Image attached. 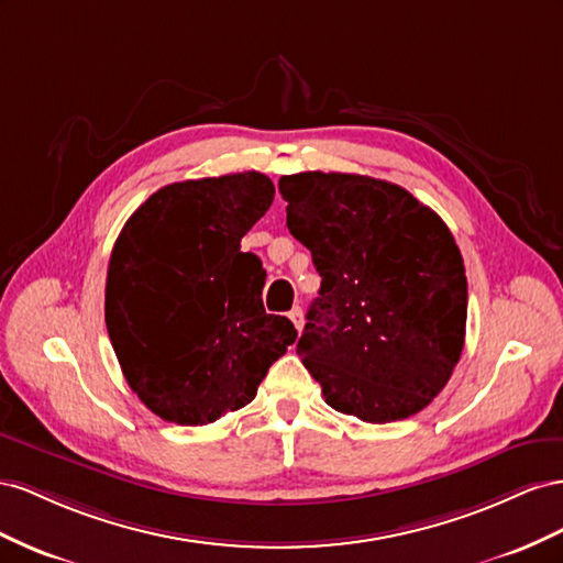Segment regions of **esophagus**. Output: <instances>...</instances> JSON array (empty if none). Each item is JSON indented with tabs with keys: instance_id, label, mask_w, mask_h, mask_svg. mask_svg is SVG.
<instances>
[{
	"instance_id": "obj_1",
	"label": "esophagus",
	"mask_w": 563,
	"mask_h": 563,
	"mask_svg": "<svg viewBox=\"0 0 563 563\" xmlns=\"http://www.w3.org/2000/svg\"><path fill=\"white\" fill-rule=\"evenodd\" d=\"M287 316H290V320H292L297 330H301V328H303V311H301V307H295V309H292L290 313H287Z\"/></svg>"
}]
</instances>
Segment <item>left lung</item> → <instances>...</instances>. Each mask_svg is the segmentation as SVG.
Here are the masks:
<instances>
[{"label":"left lung","mask_w":563,"mask_h":563,"mask_svg":"<svg viewBox=\"0 0 563 563\" xmlns=\"http://www.w3.org/2000/svg\"><path fill=\"white\" fill-rule=\"evenodd\" d=\"M278 188L287 229L323 278L297 353L325 404L373 424L420 412L464 346L467 276L453 233L373 176L301 172Z\"/></svg>","instance_id":"8db88e82"}]
</instances>
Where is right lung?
<instances>
[{
	"label": "right lung",
	"instance_id": "obj_1",
	"mask_svg": "<svg viewBox=\"0 0 563 563\" xmlns=\"http://www.w3.org/2000/svg\"><path fill=\"white\" fill-rule=\"evenodd\" d=\"M273 192L260 172L169 184L115 240L106 328L124 379L167 422L210 424L247 406L297 340L264 309L262 262L240 252Z\"/></svg>",
	"mask_w": 563,
	"mask_h": 563
}]
</instances>
